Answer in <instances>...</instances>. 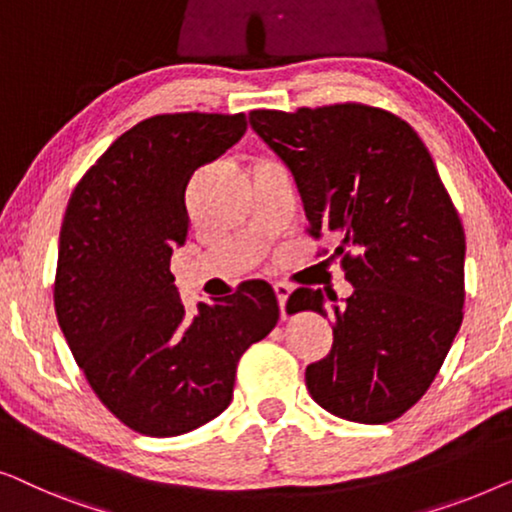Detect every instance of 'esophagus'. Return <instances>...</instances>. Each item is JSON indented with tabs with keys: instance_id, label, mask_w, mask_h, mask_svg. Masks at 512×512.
Masks as SVG:
<instances>
[{
	"instance_id": "1",
	"label": "esophagus",
	"mask_w": 512,
	"mask_h": 512,
	"mask_svg": "<svg viewBox=\"0 0 512 512\" xmlns=\"http://www.w3.org/2000/svg\"><path fill=\"white\" fill-rule=\"evenodd\" d=\"M273 290H276V297H278V304H280V313H283V318H287L285 306H287V299H290V294H292V287L287 285V283H276V285H273Z\"/></svg>"
}]
</instances>
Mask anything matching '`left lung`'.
Instances as JSON below:
<instances>
[{
	"label": "left lung",
	"instance_id": "1",
	"mask_svg": "<svg viewBox=\"0 0 512 512\" xmlns=\"http://www.w3.org/2000/svg\"><path fill=\"white\" fill-rule=\"evenodd\" d=\"M250 127L292 171L311 236L334 234L352 294L331 306L334 345L306 387L331 415L401 417L434 383L464 306V227L427 146L408 122L364 104L250 111ZM327 318L299 287L287 313Z\"/></svg>",
	"mask_w": 512,
	"mask_h": 512
}]
</instances>
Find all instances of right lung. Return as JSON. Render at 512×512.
I'll use <instances>...</instances> for the list:
<instances>
[{"mask_svg":"<svg viewBox=\"0 0 512 512\" xmlns=\"http://www.w3.org/2000/svg\"><path fill=\"white\" fill-rule=\"evenodd\" d=\"M243 132V113L143 120L99 157L64 213L57 322L99 401L139 434L181 436L218 417L241 355L278 322L264 280L187 315L169 269L190 227L187 183Z\"/></svg>","mask_w":512,"mask_h":512,"instance_id":"1","label":"right lung"}]
</instances>
